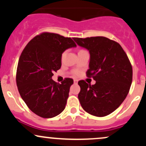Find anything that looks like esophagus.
<instances>
[{
	"mask_svg": "<svg viewBox=\"0 0 146 146\" xmlns=\"http://www.w3.org/2000/svg\"><path fill=\"white\" fill-rule=\"evenodd\" d=\"M78 80H76V79H75V80H74V83L75 84H77V83H78Z\"/></svg>",
	"mask_w": 146,
	"mask_h": 146,
	"instance_id": "34e87169",
	"label": "esophagus"
}]
</instances>
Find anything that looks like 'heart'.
<instances>
[{
	"label": "heart",
	"mask_w": 146,
	"mask_h": 146,
	"mask_svg": "<svg viewBox=\"0 0 146 146\" xmlns=\"http://www.w3.org/2000/svg\"><path fill=\"white\" fill-rule=\"evenodd\" d=\"M82 50H83V49L80 50V51H82ZM65 53H66V52H65V51L63 52V53H62V57L65 55ZM79 73H80V71H79L78 70H75V71H73V74H74V75H78Z\"/></svg>",
	"instance_id": "obj_1"
}]
</instances>
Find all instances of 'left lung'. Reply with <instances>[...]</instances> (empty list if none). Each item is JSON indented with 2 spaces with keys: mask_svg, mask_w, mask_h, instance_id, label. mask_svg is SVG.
<instances>
[{
  "mask_svg": "<svg viewBox=\"0 0 146 146\" xmlns=\"http://www.w3.org/2000/svg\"><path fill=\"white\" fill-rule=\"evenodd\" d=\"M80 46L89 51L88 78L93 85L80 80L78 98L85 111L96 117L112 113L124 101L132 81V67L128 57L116 41L103 36L73 38Z\"/></svg>",
  "mask_w": 146,
  "mask_h": 146,
  "instance_id": "8db88e82",
  "label": "left lung"
}]
</instances>
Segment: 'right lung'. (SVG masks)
<instances>
[{
  "label": "right lung",
  "instance_id": "1",
  "mask_svg": "<svg viewBox=\"0 0 146 146\" xmlns=\"http://www.w3.org/2000/svg\"><path fill=\"white\" fill-rule=\"evenodd\" d=\"M75 46L71 38L42 32L32 38L22 52L16 84L28 108L38 116L51 118L64 110L73 80L66 78L59 84L51 78L61 67L62 53Z\"/></svg>",
  "mask_w": 146,
  "mask_h": 146
}]
</instances>
